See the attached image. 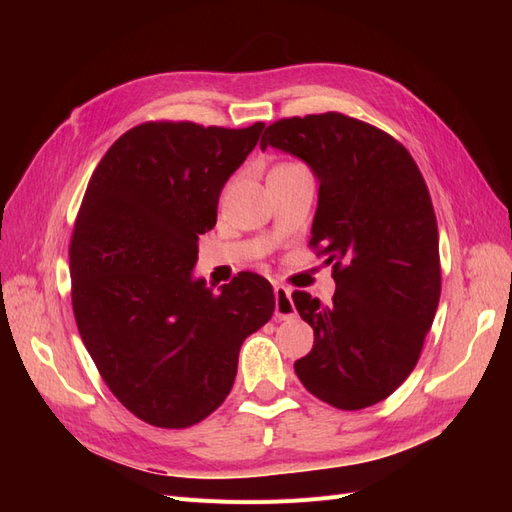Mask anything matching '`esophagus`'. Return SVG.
Here are the masks:
<instances>
[{"label":"esophagus","instance_id":"34e87169","mask_svg":"<svg viewBox=\"0 0 512 512\" xmlns=\"http://www.w3.org/2000/svg\"><path fill=\"white\" fill-rule=\"evenodd\" d=\"M273 292H275V318L290 320V318L297 316V307H294V303H292L290 290L282 284H277L273 288Z\"/></svg>","mask_w":512,"mask_h":512}]
</instances>
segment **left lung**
Wrapping results in <instances>:
<instances>
[{
    "mask_svg": "<svg viewBox=\"0 0 512 512\" xmlns=\"http://www.w3.org/2000/svg\"><path fill=\"white\" fill-rule=\"evenodd\" d=\"M299 158L318 181L312 245L333 262L322 305L294 292L314 348L305 389L342 410L389 397L414 369L440 301L438 224L421 170L393 136L339 113L275 121L260 149Z\"/></svg>",
    "mask_w": 512,
    "mask_h": 512,
    "instance_id": "obj_1",
    "label": "left lung"
}]
</instances>
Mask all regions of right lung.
Here are the masks:
<instances>
[{"label":"right lung","mask_w":512,"mask_h":512,"mask_svg":"<svg viewBox=\"0 0 512 512\" xmlns=\"http://www.w3.org/2000/svg\"><path fill=\"white\" fill-rule=\"evenodd\" d=\"M262 128L143 123L89 179L70 245L74 318L108 389L149 425L190 427L222 406L243 339L273 316L265 277L218 292L194 277L198 235Z\"/></svg>","instance_id":"1"}]
</instances>
